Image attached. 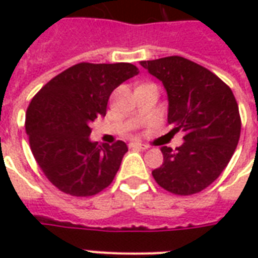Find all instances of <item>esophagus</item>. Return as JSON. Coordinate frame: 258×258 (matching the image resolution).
<instances>
[{
    "label": "esophagus",
    "instance_id": "esophagus-1",
    "mask_svg": "<svg viewBox=\"0 0 258 258\" xmlns=\"http://www.w3.org/2000/svg\"><path fill=\"white\" fill-rule=\"evenodd\" d=\"M130 148H140V149H148L149 146L144 145V144H140V142H131V144H130Z\"/></svg>",
    "mask_w": 258,
    "mask_h": 258
}]
</instances>
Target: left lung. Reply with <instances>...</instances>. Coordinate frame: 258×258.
<instances>
[{
    "label": "left lung",
    "instance_id": "obj_1",
    "mask_svg": "<svg viewBox=\"0 0 258 258\" xmlns=\"http://www.w3.org/2000/svg\"><path fill=\"white\" fill-rule=\"evenodd\" d=\"M141 66L167 91L171 133L184 144L162 146L163 164L152 175L163 189L188 196L206 189L227 167L240 137V116L232 90L209 69L182 56L142 60Z\"/></svg>",
    "mask_w": 258,
    "mask_h": 258
}]
</instances>
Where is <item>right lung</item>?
I'll use <instances>...</instances> for the list:
<instances>
[{"label":"right lung","instance_id":"right-lung-1","mask_svg":"<svg viewBox=\"0 0 258 258\" xmlns=\"http://www.w3.org/2000/svg\"><path fill=\"white\" fill-rule=\"evenodd\" d=\"M138 68L77 63L42 87L26 112L33 156L51 182L72 196H92L112 184L128 148L91 142V123L106 114L109 96Z\"/></svg>","mask_w":258,"mask_h":258}]
</instances>
